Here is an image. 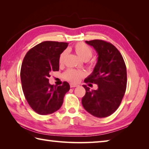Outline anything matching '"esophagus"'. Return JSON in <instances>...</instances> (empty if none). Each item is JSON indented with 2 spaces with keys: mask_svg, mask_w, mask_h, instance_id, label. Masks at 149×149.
Instances as JSON below:
<instances>
[{
  "mask_svg": "<svg viewBox=\"0 0 149 149\" xmlns=\"http://www.w3.org/2000/svg\"><path fill=\"white\" fill-rule=\"evenodd\" d=\"M77 85H75V84H70V87H71V88L75 87H77Z\"/></svg>",
  "mask_w": 149,
  "mask_h": 149,
  "instance_id": "34e87169",
  "label": "esophagus"
}]
</instances>
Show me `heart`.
<instances>
[{
  "mask_svg": "<svg viewBox=\"0 0 149 149\" xmlns=\"http://www.w3.org/2000/svg\"><path fill=\"white\" fill-rule=\"evenodd\" d=\"M74 50L75 53L79 56L81 59L87 61L88 60L91 58L93 55V50L89 46L83 43V42H79L75 45L74 47ZM66 54V52L64 51L60 54L59 56V64H62L64 62V59ZM85 75V73L83 71H78V70L68 69L63 74L62 76L64 79L70 82L76 84L79 82V80L84 77Z\"/></svg>",
  "mask_w": 149,
  "mask_h": 149,
  "instance_id": "b5f03b06",
  "label": "heart"
}]
</instances>
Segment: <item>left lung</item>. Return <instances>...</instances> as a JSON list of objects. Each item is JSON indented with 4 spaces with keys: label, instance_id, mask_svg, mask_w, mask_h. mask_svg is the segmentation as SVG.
Instances as JSON below:
<instances>
[{
    "label": "left lung",
    "instance_id": "obj_1",
    "mask_svg": "<svg viewBox=\"0 0 149 149\" xmlns=\"http://www.w3.org/2000/svg\"><path fill=\"white\" fill-rule=\"evenodd\" d=\"M98 54V60L91 74L84 80L86 84H97V90L89 89L82 98L83 107L97 118L112 114L119 107L127 86V70L122 54L110 42L95 39L85 41Z\"/></svg>",
    "mask_w": 149,
    "mask_h": 149
}]
</instances>
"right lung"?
Returning <instances> with one entry per match:
<instances>
[{
    "label": "right lung",
    "mask_w": 149,
    "mask_h": 149,
    "mask_svg": "<svg viewBox=\"0 0 149 149\" xmlns=\"http://www.w3.org/2000/svg\"><path fill=\"white\" fill-rule=\"evenodd\" d=\"M68 45V42L44 41L24 57L20 72L22 89L30 107L37 114H50L60 109L70 89L66 81L59 86L49 83L50 72L59 70V56Z\"/></svg>",
    "instance_id": "right-lung-1"
}]
</instances>
